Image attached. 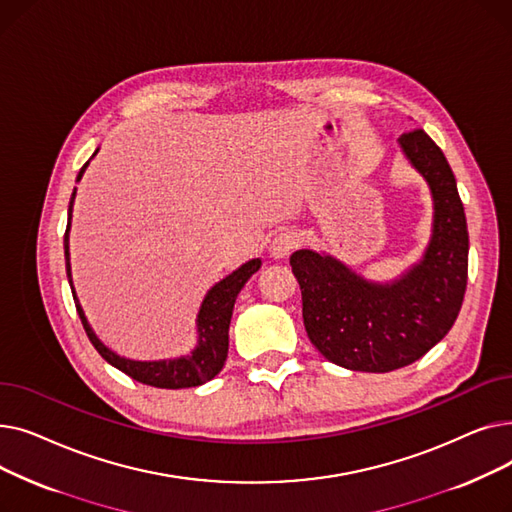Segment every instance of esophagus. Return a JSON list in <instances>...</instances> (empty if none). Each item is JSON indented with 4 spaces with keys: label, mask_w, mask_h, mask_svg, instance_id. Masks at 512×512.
Listing matches in <instances>:
<instances>
[{
    "label": "esophagus",
    "mask_w": 512,
    "mask_h": 512,
    "mask_svg": "<svg viewBox=\"0 0 512 512\" xmlns=\"http://www.w3.org/2000/svg\"><path fill=\"white\" fill-rule=\"evenodd\" d=\"M297 242H299L297 234L290 232V230H284V232L274 236L272 245H270V255L274 259H286L292 253V249L297 247Z\"/></svg>",
    "instance_id": "34e87169"
}]
</instances>
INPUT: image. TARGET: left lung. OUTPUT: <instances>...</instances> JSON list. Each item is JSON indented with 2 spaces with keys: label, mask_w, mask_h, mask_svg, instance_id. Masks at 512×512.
<instances>
[{
  "label": "left lung",
  "mask_w": 512,
  "mask_h": 512,
  "mask_svg": "<svg viewBox=\"0 0 512 512\" xmlns=\"http://www.w3.org/2000/svg\"><path fill=\"white\" fill-rule=\"evenodd\" d=\"M432 195V234L423 255L392 280H369L326 251L290 255L303 294L309 340L328 361L386 373L421 359L452 328L467 288L469 232L456 180L423 130L398 139Z\"/></svg>",
  "instance_id": "left-lung-1"
}]
</instances>
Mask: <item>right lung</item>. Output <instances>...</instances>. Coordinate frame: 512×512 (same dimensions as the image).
<instances>
[{"mask_svg": "<svg viewBox=\"0 0 512 512\" xmlns=\"http://www.w3.org/2000/svg\"><path fill=\"white\" fill-rule=\"evenodd\" d=\"M97 151L99 149H95L93 157L97 155ZM91 159L83 168H80L76 182L83 180V174H85L87 166L91 164ZM74 199H76V186H74L72 197H70L68 226H66V234H64L66 274H68V282L72 288V297L76 303L78 317H80V321H83V328H85L89 340L93 342V346L97 348V353L107 363L114 365L116 369L130 375L132 380H137L147 386H155V388H166V390L193 388V386H201V384L213 380L215 375L222 371L226 357H228V330H230V319H232L236 297L242 290V286L251 280V276L259 272L261 259L257 257V259L242 263L238 270H234L232 274H228L226 278H222L218 284H213L207 290L205 299L201 301L197 319H195L197 344L193 346L191 353H182V355H176L170 359H151V361L130 359V357H124V355L112 351L110 346L103 344V340H99V336L91 328L89 319L76 297V290L72 284V265H70V228H72Z\"/></svg>", "mask_w": 512, "mask_h": 512, "instance_id": "obj_1", "label": "right lung"}]
</instances>
